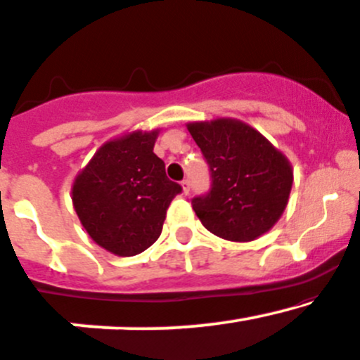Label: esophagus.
Instances as JSON below:
<instances>
[{"label": "esophagus", "instance_id": "obj_1", "mask_svg": "<svg viewBox=\"0 0 360 360\" xmlns=\"http://www.w3.org/2000/svg\"><path fill=\"white\" fill-rule=\"evenodd\" d=\"M181 188H184V193H185V195H187V193L191 192V181H188L187 179L181 180Z\"/></svg>", "mask_w": 360, "mask_h": 360}]
</instances>
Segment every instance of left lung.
<instances>
[{"label": "left lung", "instance_id": "obj_1", "mask_svg": "<svg viewBox=\"0 0 360 360\" xmlns=\"http://www.w3.org/2000/svg\"><path fill=\"white\" fill-rule=\"evenodd\" d=\"M209 165L211 188L192 199L200 223L229 241H253L284 212L292 168L260 132L240 120L188 124Z\"/></svg>", "mask_w": 360, "mask_h": 360}]
</instances>
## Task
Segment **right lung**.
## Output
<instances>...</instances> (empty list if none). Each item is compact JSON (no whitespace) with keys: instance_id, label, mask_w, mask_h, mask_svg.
Here are the masks:
<instances>
[{"instance_id":"right-lung-1","label":"right lung","mask_w":360,"mask_h":360,"mask_svg":"<svg viewBox=\"0 0 360 360\" xmlns=\"http://www.w3.org/2000/svg\"><path fill=\"white\" fill-rule=\"evenodd\" d=\"M158 131L108 141L72 185V204L91 240L119 257L144 252L160 238L181 187L153 153Z\"/></svg>"}]
</instances>
